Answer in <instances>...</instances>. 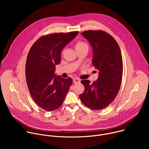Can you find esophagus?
I'll use <instances>...</instances> for the list:
<instances>
[{"mask_svg": "<svg viewBox=\"0 0 149 149\" xmlns=\"http://www.w3.org/2000/svg\"><path fill=\"white\" fill-rule=\"evenodd\" d=\"M73 82L76 84V83H79L80 82V79L78 78H74L73 79Z\"/></svg>", "mask_w": 149, "mask_h": 149, "instance_id": "34e87169", "label": "esophagus"}]
</instances>
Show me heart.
Wrapping results in <instances>:
<instances>
[{"mask_svg":"<svg viewBox=\"0 0 149 149\" xmlns=\"http://www.w3.org/2000/svg\"><path fill=\"white\" fill-rule=\"evenodd\" d=\"M75 49L77 51L78 50H81L83 49H88V45L87 43H86V42H84L82 40H79L78 41L76 44H75ZM62 54L63 53V50L61 52Z\"/></svg>","mask_w":149,"mask_h":149,"instance_id":"obj_1","label":"heart"}]
</instances>
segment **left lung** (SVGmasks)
Segmentation results:
<instances>
[{
	"instance_id": "left-lung-1",
	"label": "left lung",
	"mask_w": 149,
	"mask_h": 149,
	"mask_svg": "<svg viewBox=\"0 0 149 149\" xmlns=\"http://www.w3.org/2000/svg\"><path fill=\"white\" fill-rule=\"evenodd\" d=\"M93 51L92 63L98 71V77L93 84L82 80L85 90L79 95L81 102L88 108L102 110L116 97L121 84L123 59L120 47L109 33L102 31H87L81 33Z\"/></svg>"
}]
</instances>
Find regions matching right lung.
Listing matches in <instances>:
<instances>
[{
	"label": "right lung",
	"instance_id": "obj_1",
	"mask_svg": "<svg viewBox=\"0 0 149 149\" xmlns=\"http://www.w3.org/2000/svg\"><path fill=\"white\" fill-rule=\"evenodd\" d=\"M78 31L51 33L39 38L28 54L25 75L31 95L41 109L52 111L62 104L72 79L55 74L62 49L78 35Z\"/></svg>",
	"mask_w": 149,
	"mask_h": 149
}]
</instances>
